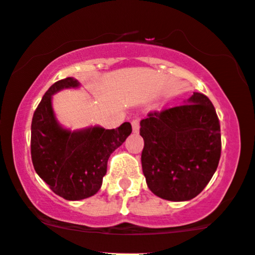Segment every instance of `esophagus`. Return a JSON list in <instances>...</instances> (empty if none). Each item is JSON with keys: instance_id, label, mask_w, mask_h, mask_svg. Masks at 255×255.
<instances>
[{"instance_id": "1", "label": "esophagus", "mask_w": 255, "mask_h": 255, "mask_svg": "<svg viewBox=\"0 0 255 255\" xmlns=\"http://www.w3.org/2000/svg\"><path fill=\"white\" fill-rule=\"evenodd\" d=\"M139 128H140L139 121H138V120H133L132 121V129H133V132L138 133V132H139Z\"/></svg>"}]
</instances>
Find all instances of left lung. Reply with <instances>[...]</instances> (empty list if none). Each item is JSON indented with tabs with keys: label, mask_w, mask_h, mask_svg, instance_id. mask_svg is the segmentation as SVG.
<instances>
[{
	"label": "left lung",
	"mask_w": 255,
	"mask_h": 255,
	"mask_svg": "<svg viewBox=\"0 0 255 255\" xmlns=\"http://www.w3.org/2000/svg\"><path fill=\"white\" fill-rule=\"evenodd\" d=\"M142 169L149 190L169 201H189L206 187L221 156V128L207 96L140 121Z\"/></svg>",
	"instance_id": "1"
}]
</instances>
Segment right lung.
Wrapping results in <instances>:
<instances>
[{"label":"right lung","mask_w":255,"mask_h":255,"mask_svg":"<svg viewBox=\"0 0 255 255\" xmlns=\"http://www.w3.org/2000/svg\"><path fill=\"white\" fill-rule=\"evenodd\" d=\"M80 82L66 78L49 87L32 120L30 153L33 166L51 191L69 201L97 194L106 175L110 155L132 132L129 122L116 129L90 126L70 129L59 123L53 96L61 90L79 89Z\"/></svg>","instance_id":"1"}]
</instances>
